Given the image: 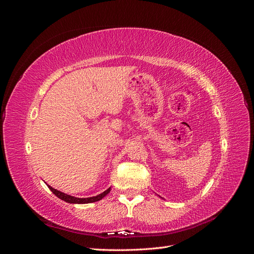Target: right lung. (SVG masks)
Wrapping results in <instances>:
<instances>
[{
    "instance_id": "right-lung-1",
    "label": "right lung",
    "mask_w": 254,
    "mask_h": 254,
    "mask_svg": "<svg viewBox=\"0 0 254 254\" xmlns=\"http://www.w3.org/2000/svg\"><path fill=\"white\" fill-rule=\"evenodd\" d=\"M49 189L53 191V194H55L58 198H60L61 200H64L65 202H68V203H78V204H83V203H91V202H95V201H98L101 200V199H103L107 194L109 193L111 188H109L108 190H106L104 193L99 194L97 196H93V197H89V198H77V197H74V196H71V195H67V194H64L63 193V191H60L58 190H55L53 189L52 187L48 186Z\"/></svg>"
}]
</instances>
